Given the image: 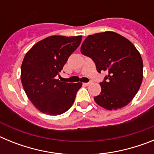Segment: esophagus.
Listing matches in <instances>:
<instances>
[{"mask_svg": "<svg viewBox=\"0 0 154 154\" xmlns=\"http://www.w3.org/2000/svg\"><path fill=\"white\" fill-rule=\"evenodd\" d=\"M83 85H90V82H85V83H83Z\"/></svg>", "mask_w": 154, "mask_h": 154, "instance_id": "esophagus-1", "label": "esophagus"}]
</instances>
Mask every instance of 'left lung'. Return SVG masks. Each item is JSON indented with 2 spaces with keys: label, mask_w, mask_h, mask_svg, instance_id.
<instances>
[{
  "label": "left lung",
  "mask_w": 154,
  "mask_h": 154,
  "mask_svg": "<svg viewBox=\"0 0 154 154\" xmlns=\"http://www.w3.org/2000/svg\"><path fill=\"white\" fill-rule=\"evenodd\" d=\"M81 52L92 58L98 72H108L100 82L101 92L94 97L96 103L108 110L126 106L143 81V60L135 46L119 34L105 31L87 37Z\"/></svg>",
  "instance_id": "obj_1"
}]
</instances>
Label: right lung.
I'll return each mask as SVG.
<instances>
[{
    "instance_id": "right-lung-1",
    "label": "right lung",
    "mask_w": 154,
    "mask_h": 154,
    "mask_svg": "<svg viewBox=\"0 0 154 154\" xmlns=\"http://www.w3.org/2000/svg\"><path fill=\"white\" fill-rule=\"evenodd\" d=\"M81 35H53L40 41L27 52L23 60L21 80L30 101L48 115L64 113L72 106L82 84L56 79L72 53L79 46Z\"/></svg>"
}]
</instances>
